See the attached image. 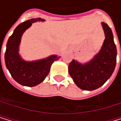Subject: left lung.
Listing matches in <instances>:
<instances>
[{
	"instance_id": "obj_1",
	"label": "left lung",
	"mask_w": 121,
	"mask_h": 121,
	"mask_svg": "<svg viewBox=\"0 0 121 121\" xmlns=\"http://www.w3.org/2000/svg\"><path fill=\"white\" fill-rule=\"evenodd\" d=\"M105 40L100 52L90 62L82 65L75 60L69 65V73L75 83L83 90L92 91L102 86L112 75L116 65L117 49L108 24L102 22Z\"/></svg>"
}]
</instances>
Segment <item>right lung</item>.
Listing matches in <instances>:
<instances>
[{"mask_svg": "<svg viewBox=\"0 0 121 121\" xmlns=\"http://www.w3.org/2000/svg\"><path fill=\"white\" fill-rule=\"evenodd\" d=\"M42 20L31 19L19 25L9 37L5 52V63L12 78L22 86H35L42 82L50 71L51 65L59 56L53 55L40 61L27 62L18 54V48L22 33L30 27L32 22Z\"/></svg>", "mask_w": 121, "mask_h": 121, "instance_id": "add662e5", "label": "right lung"}]
</instances>
